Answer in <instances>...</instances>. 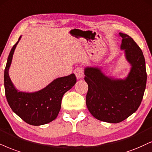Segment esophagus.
Segmentation results:
<instances>
[{"mask_svg":"<svg viewBox=\"0 0 152 152\" xmlns=\"http://www.w3.org/2000/svg\"><path fill=\"white\" fill-rule=\"evenodd\" d=\"M74 72L75 74V75L77 79H81V78H82L84 77V71L82 68H80V67H77V68H76Z\"/></svg>","mask_w":152,"mask_h":152,"instance_id":"obj_1","label":"esophagus"}]
</instances>
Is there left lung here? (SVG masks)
<instances>
[{
  "label": "left lung",
  "instance_id": "8db88e82",
  "mask_svg": "<svg viewBox=\"0 0 152 152\" xmlns=\"http://www.w3.org/2000/svg\"><path fill=\"white\" fill-rule=\"evenodd\" d=\"M119 35L123 39L121 48L131 65L126 78L110 77L98 67L85 69L88 110L95 118L110 123L122 122L137 110L147 84L145 59L141 48L128 34L120 32Z\"/></svg>",
  "mask_w": 152,
  "mask_h": 152
}]
</instances>
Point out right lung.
<instances>
[{"label":"right lung","instance_id":"obj_1","mask_svg":"<svg viewBox=\"0 0 152 152\" xmlns=\"http://www.w3.org/2000/svg\"><path fill=\"white\" fill-rule=\"evenodd\" d=\"M20 39L21 36L13 46L7 58L4 72L5 96L12 111L28 124L36 126L47 124L58 115L63 96L75 85L76 77L72 73L57 78L44 89L35 92L18 91L13 85L8 72L13 53Z\"/></svg>","mask_w":152,"mask_h":152}]
</instances>
